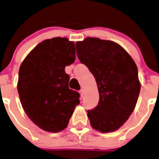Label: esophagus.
I'll list each match as a JSON object with an SVG mask.
<instances>
[{"mask_svg": "<svg viewBox=\"0 0 159 159\" xmlns=\"http://www.w3.org/2000/svg\"><path fill=\"white\" fill-rule=\"evenodd\" d=\"M79 93L80 95H81V96L83 97V95H84V89H81V90L79 91Z\"/></svg>", "mask_w": 159, "mask_h": 159, "instance_id": "34e87169", "label": "esophagus"}]
</instances>
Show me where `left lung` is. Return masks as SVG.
<instances>
[{"mask_svg": "<svg viewBox=\"0 0 159 159\" xmlns=\"http://www.w3.org/2000/svg\"><path fill=\"white\" fill-rule=\"evenodd\" d=\"M78 57L93 75L99 93L98 106L88 110L92 128L102 133L118 130L136 106L141 84L138 67L116 43L88 37L76 43Z\"/></svg>", "mask_w": 159, "mask_h": 159, "instance_id": "left-lung-1", "label": "left lung"}]
</instances>
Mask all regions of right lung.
<instances>
[{"mask_svg": "<svg viewBox=\"0 0 159 159\" xmlns=\"http://www.w3.org/2000/svg\"><path fill=\"white\" fill-rule=\"evenodd\" d=\"M75 61V43L67 38L46 39L39 43L21 63L18 92L29 118L39 128L57 133L67 127L78 92L68 87L66 66Z\"/></svg>", "mask_w": 159, "mask_h": 159, "instance_id": "obj_1", "label": "right lung"}]
</instances>
